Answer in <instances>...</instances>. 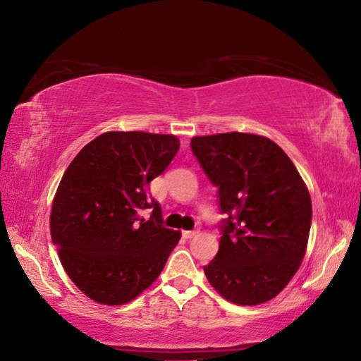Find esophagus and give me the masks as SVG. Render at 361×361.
<instances>
[{
	"instance_id": "34e87169",
	"label": "esophagus",
	"mask_w": 361,
	"mask_h": 361,
	"mask_svg": "<svg viewBox=\"0 0 361 361\" xmlns=\"http://www.w3.org/2000/svg\"><path fill=\"white\" fill-rule=\"evenodd\" d=\"M198 234V229H194V231H183V237L185 239H192V237H195Z\"/></svg>"
}]
</instances>
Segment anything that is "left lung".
Returning a JSON list of instances; mask_svg holds the SVG:
<instances>
[{
    "label": "left lung",
    "mask_w": 361,
    "mask_h": 361,
    "mask_svg": "<svg viewBox=\"0 0 361 361\" xmlns=\"http://www.w3.org/2000/svg\"><path fill=\"white\" fill-rule=\"evenodd\" d=\"M190 149L219 188V252L203 267L228 301L257 305L286 288L307 248L312 202L278 144L251 133L195 136Z\"/></svg>",
    "instance_id": "8db88e82"
}]
</instances>
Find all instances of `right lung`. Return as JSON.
Segmentation results:
<instances>
[{
    "label": "right lung",
    "mask_w": 361,
    "mask_h": 361,
    "mask_svg": "<svg viewBox=\"0 0 361 361\" xmlns=\"http://www.w3.org/2000/svg\"><path fill=\"white\" fill-rule=\"evenodd\" d=\"M178 149L173 135L106 132L65 171L52 202L51 237L66 274L93 301L130 302L163 271L181 234L163 225L149 183Z\"/></svg>",
    "instance_id": "1"
}]
</instances>
